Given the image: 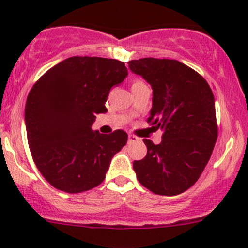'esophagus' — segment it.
<instances>
[{"instance_id":"esophagus-1","label":"esophagus","mask_w":248,"mask_h":248,"mask_svg":"<svg viewBox=\"0 0 248 248\" xmlns=\"http://www.w3.org/2000/svg\"><path fill=\"white\" fill-rule=\"evenodd\" d=\"M138 140L139 138L134 136V134H128V144H133V142L138 141Z\"/></svg>"}]
</instances>
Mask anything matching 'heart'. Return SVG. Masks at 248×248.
I'll return each instance as SVG.
<instances>
[{"label":"heart","instance_id":"heart-1","mask_svg":"<svg viewBox=\"0 0 248 248\" xmlns=\"http://www.w3.org/2000/svg\"><path fill=\"white\" fill-rule=\"evenodd\" d=\"M142 84H145V82L142 81V80L137 79V80H134L133 84H132V87H133V86H138V85H142Z\"/></svg>","mask_w":248,"mask_h":248}]
</instances>
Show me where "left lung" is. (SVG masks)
Listing matches in <instances>:
<instances>
[{
	"label": "left lung",
	"instance_id": "left-lung-1",
	"mask_svg": "<svg viewBox=\"0 0 248 248\" xmlns=\"http://www.w3.org/2000/svg\"><path fill=\"white\" fill-rule=\"evenodd\" d=\"M128 64L151 85L147 122L163 131L158 145L144 139L146 156L133 162L137 179L152 193L177 196L196 184L216 144L214 93L201 74L176 60L146 57Z\"/></svg>",
	"mask_w": 248,
	"mask_h": 248
}]
</instances>
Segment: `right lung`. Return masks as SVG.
<instances>
[{
	"label": "right lung",
	"mask_w": 248,
	"mask_h": 248,
	"mask_svg": "<svg viewBox=\"0 0 248 248\" xmlns=\"http://www.w3.org/2000/svg\"><path fill=\"white\" fill-rule=\"evenodd\" d=\"M124 62L73 56L46 72L25 107L27 141L44 179L67 193L94 188L106 179L111 158L127 144V133L92 131L96 114L107 112L110 89L127 77Z\"/></svg>",
	"instance_id": "add662e5"
}]
</instances>
